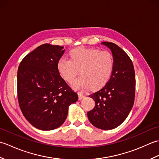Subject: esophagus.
<instances>
[{"mask_svg": "<svg viewBox=\"0 0 159 159\" xmlns=\"http://www.w3.org/2000/svg\"><path fill=\"white\" fill-rule=\"evenodd\" d=\"M78 94H79V100H82L83 98H84L85 97V96L81 92H79Z\"/></svg>", "mask_w": 159, "mask_h": 159, "instance_id": "esophagus-1", "label": "esophagus"}]
</instances>
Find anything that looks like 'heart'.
<instances>
[{
  "label": "heart",
  "mask_w": 159,
  "mask_h": 159,
  "mask_svg": "<svg viewBox=\"0 0 159 159\" xmlns=\"http://www.w3.org/2000/svg\"><path fill=\"white\" fill-rule=\"evenodd\" d=\"M70 59L62 57L57 62V70L64 80L72 82L74 89H93L103 87L109 81L113 72L114 60L112 54L93 48H77L70 52Z\"/></svg>",
  "instance_id": "1"
}]
</instances>
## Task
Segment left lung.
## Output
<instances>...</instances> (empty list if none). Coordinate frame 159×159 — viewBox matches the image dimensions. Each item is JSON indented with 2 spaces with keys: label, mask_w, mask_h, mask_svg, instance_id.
<instances>
[{
  "label": "left lung",
  "mask_w": 159,
  "mask_h": 159,
  "mask_svg": "<svg viewBox=\"0 0 159 159\" xmlns=\"http://www.w3.org/2000/svg\"><path fill=\"white\" fill-rule=\"evenodd\" d=\"M102 44L110 48L114 60L109 81L89 97L96 105L87 113L89 121L102 130H111L126 120L133 108L135 93V74L133 62L120 47L112 42Z\"/></svg>",
  "instance_id": "obj_1"
}]
</instances>
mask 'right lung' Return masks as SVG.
<instances>
[{
  "label": "right lung",
  "mask_w": 159,
  "mask_h": 159,
  "mask_svg": "<svg viewBox=\"0 0 159 159\" xmlns=\"http://www.w3.org/2000/svg\"><path fill=\"white\" fill-rule=\"evenodd\" d=\"M63 46L44 43L26 55L17 74L19 105L32 126L51 130L61 126L69 107L78 94L67 85L57 70Z\"/></svg>",
  "instance_id": "right-lung-1"
}]
</instances>
